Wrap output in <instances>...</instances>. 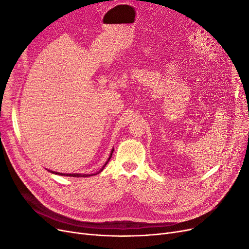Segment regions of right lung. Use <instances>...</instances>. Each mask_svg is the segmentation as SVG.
<instances>
[{
    "label": "right lung",
    "instance_id": "1",
    "mask_svg": "<svg viewBox=\"0 0 249 249\" xmlns=\"http://www.w3.org/2000/svg\"><path fill=\"white\" fill-rule=\"evenodd\" d=\"M113 151H114V149H112V151H111V154H110V156H109V159H108L107 162L103 165L102 169H104V167L106 166V164L108 163V161H109V160H110V159L112 158V153H113ZM102 169H101L100 172H102ZM100 172H99V173H100ZM51 173H52V172H51ZM99 173H98V174H99ZM53 174H56V175H60V176H67V177H75V178H78V177H81V178H82V177H83V178H86V177H90V176H94V175H82V174H60V173H54V172H53Z\"/></svg>",
    "mask_w": 249,
    "mask_h": 249
}]
</instances>
